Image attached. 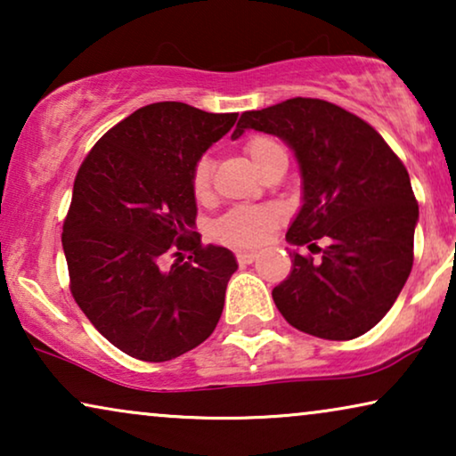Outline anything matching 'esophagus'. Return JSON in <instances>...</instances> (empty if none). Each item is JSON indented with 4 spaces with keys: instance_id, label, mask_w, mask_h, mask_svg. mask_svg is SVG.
<instances>
[{
    "instance_id": "obj_1",
    "label": "esophagus",
    "mask_w": 456,
    "mask_h": 456,
    "mask_svg": "<svg viewBox=\"0 0 456 456\" xmlns=\"http://www.w3.org/2000/svg\"><path fill=\"white\" fill-rule=\"evenodd\" d=\"M236 259L240 265H248L257 259V251H236Z\"/></svg>"
}]
</instances>
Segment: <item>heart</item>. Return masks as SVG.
<instances>
[{
  "mask_svg": "<svg viewBox=\"0 0 456 456\" xmlns=\"http://www.w3.org/2000/svg\"><path fill=\"white\" fill-rule=\"evenodd\" d=\"M280 147L270 136H253L247 142L245 151L251 158L253 166L257 167L264 158L273 149ZM191 189L199 201H205L211 195V164L208 158H201L192 167ZM280 214L278 208L272 205H245V208L230 209L226 216L220 217L214 226V234L226 245L234 247H253L264 242L273 228L278 226Z\"/></svg>",
  "mask_w": 456,
  "mask_h": 456,
  "instance_id": "obj_1",
  "label": "heart"
}]
</instances>
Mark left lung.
<instances>
[{"mask_svg":"<svg viewBox=\"0 0 456 456\" xmlns=\"http://www.w3.org/2000/svg\"><path fill=\"white\" fill-rule=\"evenodd\" d=\"M245 130L273 134L295 153L301 209L286 240L315 247L322 259L290 251L292 272L272 290L284 320L305 334L351 340L388 314L413 267L419 220L407 167L370 124L323 99L295 97L245 111Z\"/></svg>","mask_w":456,"mask_h":456,"instance_id":"1","label":"left lung"}]
</instances>
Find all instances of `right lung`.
I'll use <instances>...</instances> for the list:
<instances>
[{"label": "right lung", "instance_id": "add662e5", "mask_svg": "<svg viewBox=\"0 0 456 456\" xmlns=\"http://www.w3.org/2000/svg\"><path fill=\"white\" fill-rule=\"evenodd\" d=\"M236 118L180 102L145 105L108 130L77 174L61 234L72 297L130 357L176 359L220 322L239 264L226 247L201 245L191 176Z\"/></svg>", "mask_w": 456, "mask_h": 456}]
</instances>
